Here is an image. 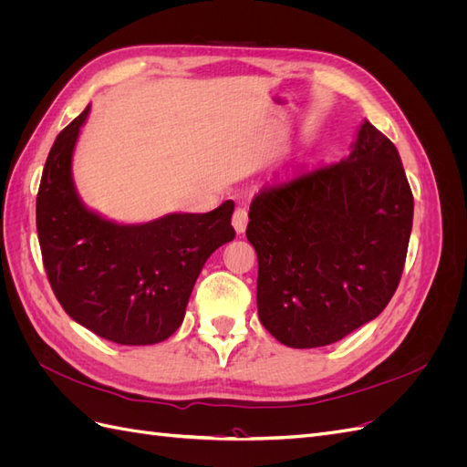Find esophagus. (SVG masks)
Masks as SVG:
<instances>
[{"mask_svg":"<svg viewBox=\"0 0 467 467\" xmlns=\"http://www.w3.org/2000/svg\"><path fill=\"white\" fill-rule=\"evenodd\" d=\"M247 222H249V218H247V210H245V208H242V206H237V208H235V212H234V218H232V223H234L235 232H237V234H244V232H245V228H247Z\"/></svg>","mask_w":467,"mask_h":467,"instance_id":"34e87169","label":"esophagus"}]
</instances>
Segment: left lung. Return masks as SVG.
<instances>
[{"instance_id":"1","label":"left lung","mask_w":467,"mask_h":467,"mask_svg":"<svg viewBox=\"0 0 467 467\" xmlns=\"http://www.w3.org/2000/svg\"><path fill=\"white\" fill-rule=\"evenodd\" d=\"M413 192L391 140L364 120L345 160L275 175L253 199L265 329L292 348L341 341L398 290Z\"/></svg>"}]
</instances>
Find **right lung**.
Here are the masks:
<instances>
[{
  "label": "right lung",
  "mask_w": 467,
  "mask_h": 467,
  "mask_svg": "<svg viewBox=\"0 0 467 467\" xmlns=\"http://www.w3.org/2000/svg\"><path fill=\"white\" fill-rule=\"evenodd\" d=\"M89 109L58 134L42 171L36 194L42 263L56 298L83 327L119 345L161 343L182 323L206 259L235 237L234 202L146 223H117L89 210L72 177Z\"/></svg>",
  "instance_id": "obj_1"
}]
</instances>
